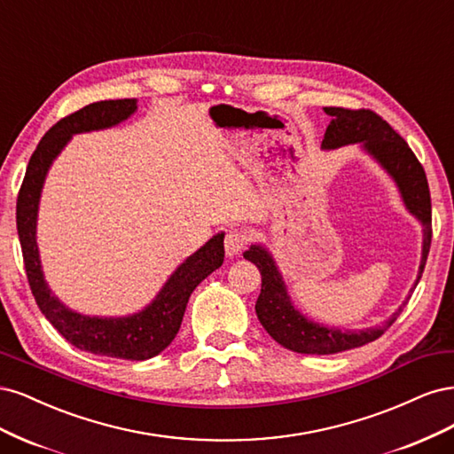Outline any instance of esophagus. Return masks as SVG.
<instances>
[{"instance_id": "1", "label": "esophagus", "mask_w": 454, "mask_h": 454, "mask_svg": "<svg viewBox=\"0 0 454 454\" xmlns=\"http://www.w3.org/2000/svg\"><path fill=\"white\" fill-rule=\"evenodd\" d=\"M248 241V231L245 228H230L226 238H224V251L228 256H233L241 253V248L247 245Z\"/></svg>"}]
</instances>
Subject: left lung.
Listing matches in <instances>:
<instances>
[{
	"mask_svg": "<svg viewBox=\"0 0 454 454\" xmlns=\"http://www.w3.org/2000/svg\"><path fill=\"white\" fill-rule=\"evenodd\" d=\"M325 111L332 116V122L325 131L323 147L338 149L343 147V145L360 143L392 175V179L400 186L407 209L422 223L424 241L417 277L419 283L424 266H427L432 243V201L428 179L422 164L417 160L415 153L409 149L405 139L398 136L394 128L383 121V116H379L375 111L345 107H325ZM243 258L253 262L262 273V290L254 307L262 326L266 328V332L277 343L301 355H333L375 341L394 325V320L400 317L407 300L411 298V294H409L400 309L383 326L358 332L326 328L311 323V320H307L303 315H300V311L294 309V305L290 303L286 294L283 277L277 271L275 262L264 247L253 245L248 251L243 253Z\"/></svg>",
	"mask_w": 454,
	"mask_h": 454,
	"instance_id": "1",
	"label": "left lung"
}]
</instances>
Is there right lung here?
I'll list each match as a JSON object with an SVG mask.
<instances>
[{
  "instance_id": "1",
  "label": "right lung",
  "mask_w": 454,
  "mask_h": 454,
  "mask_svg": "<svg viewBox=\"0 0 454 454\" xmlns=\"http://www.w3.org/2000/svg\"><path fill=\"white\" fill-rule=\"evenodd\" d=\"M136 109L134 98L96 101L58 121L43 136L27 162L17 198V230L24 268L41 313L71 345L94 355L122 360H147L162 353L181 328L190 294L224 262V233H216L198 253L186 258L149 307L124 318L79 315L51 294V288L43 279L35 241L37 206L47 169L73 134L114 126L126 121Z\"/></svg>"
}]
</instances>
